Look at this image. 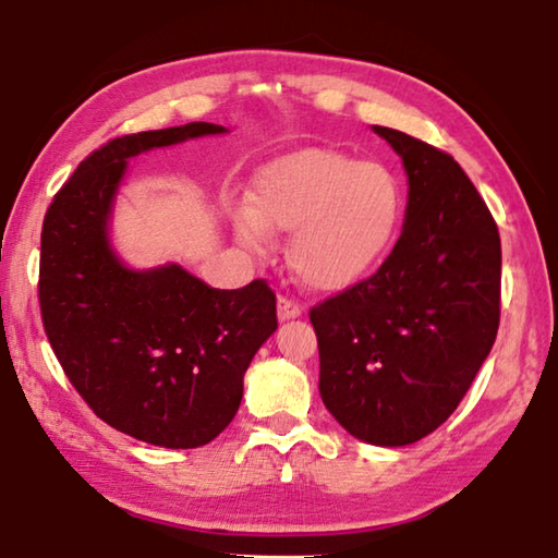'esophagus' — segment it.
Returning a JSON list of instances; mask_svg holds the SVG:
<instances>
[{"label":"esophagus","mask_w":558,"mask_h":558,"mask_svg":"<svg viewBox=\"0 0 558 558\" xmlns=\"http://www.w3.org/2000/svg\"><path fill=\"white\" fill-rule=\"evenodd\" d=\"M300 315H302L300 302H295L288 295H278V319L280 323H286V319H292V317H300Z\"/></svg>","instance_id":"obj_1"}]
</instances>
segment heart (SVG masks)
<instances>
[{
  "label": "heart",
  "mask_w": 558,
  "mask_h": 558,
  "mask_svg": "<svg viewBox=\"0 0 558 558\" xmlns=\"http://www.w3.org/2000/svg\"><path fill=\"white\" fill-rule=\"evenodd\" d=\"M401 209L399 182L384 165L310 147L263 169L233 229L258 256L270 251V233L292 231L288 258L302 282L344 290L381 260Z\"/></svg>",
  "instance_id": "obj_1"
}]
</instances>
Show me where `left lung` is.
Listing matches in <instances>:
<instances>
[{
	"mask_svg": "<svg viewBox=\"0 0 558 558\" xmlns=\"http://www.w3.org/2000/svg\"><path fill=\"white\" fill-rule=\"evenodd\" d=\"M403 159L409 204L381 268L310 310L319 396L354 438L409 446L458 409L495 344L502 245L448 153L374 125Z\"/></svg>",
	"mask_w": 558,
	"mask_h": 558,
	"instance_id": "8db88e82",
	"label": "left lung"
}]
</instances>
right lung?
<instances>
[{"mask_svg":"<svg viewBox=\"0 0 558 558\" xmlns=\"http://www.w3.org/2000/svg\"><path fill=\"white\" fill-rule=\"evenodd\" d=\"M211 122L110 140L75 169L44 216L39 305L46 337L73 389L120 433L162 448H199L233 421L243 374L276 332L266 280L209 288L179 266L130 270L108 219L128 159Z\"/></svg>","mask_w":558,"mask_h":558,"instance_id":"add662e5","label":"right lung"}]
</instances>
